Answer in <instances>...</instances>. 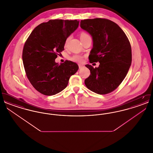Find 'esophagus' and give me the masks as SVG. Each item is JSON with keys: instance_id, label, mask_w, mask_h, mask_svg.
I'll use <instances>...</instances> for the list:
<instances>
[{"instance_id": "34e87169", "label": "esophagus", "mask_w": 153, "mask_h": 153, "mask_svg": "<svg viewBox=\"0 0 153 153\" xmlns=\"http://www.w3.org/2000/svg\"><path fill=\"white\" fill-rule=\"evenodd\" d=\"M84 66L82 65H81V64H79V69H81V68H82V67H83Z\"/></svg>"}]
</instances>
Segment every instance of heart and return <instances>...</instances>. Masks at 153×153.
Returning a JSON list of instances; mask_svg holds the SVG:
<instances>
[{
  "label": "heart",
  "mask_w": 153,
  "mask_h": 153,
  "mask_svg": "<svg viewBox=\"0 0 153 153\" xmlns=\"http://www.w3.org/2000/svg\"><path fill=\"white\" fill-rule=\"evenodd\" d=\"M80 39H81V40L84 39H85V38H87L90 37V36L87 33H85V32H81V33H80ZM69 38H68L66 39V40L65 44V46L67 45V44H68V42H69ZM71 59L72 61H74V62H81L82 60V57L80 55H74V56H73L72 58H71Z\"/></svg>",
  "instance_id": "heart-1"
}]
</instances>
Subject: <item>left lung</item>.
Returning a JSON list of instances; mask_svg holds the SVG:
<instances>
[{
	"label": "left lung",
	"mask_w": 153,
	"mask_h": 153,
	"mask_svg": "<svg viewBox=\"0 0 153 153\" xmlns=\"http://www.w3.org/2000/svg\"><path fill=\"white\" fill-rule=\"evenodd\" d=\"M80 27L92 38L93 48L89 56L91 62H99L94 68L85 66L91 74L85 80L86 87L97 94L114 91L126 77L132 61L131 45L123 30L108 19L82 20Z\"/></svg>",
	"instance_id": "left-lung-1"
}]
</instances>
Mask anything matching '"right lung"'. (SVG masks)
<instances>
[{"mask_svg": "<svg viewBox=\"0 0 153 153\" xmlns=\"http://www.w3.org/2000/svg\"><path fill=\"white\" fill-rule=\"evenodd\" d=\"M79 25L77 20H50L37 26L25 42L22 53L25 70L31 85L41 94L51 96L61 92L78 71L75 62L66 60L58 64L55 59Z\"/></svg>", "mask_w": 153, "mask_h": 153, "instance_id": "right-lung-1", "label": "right lung"}]
</instances>
